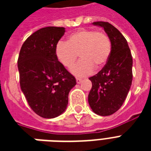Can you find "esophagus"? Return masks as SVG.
<instances>
[{"mask_svg": "<svg viewBox=\"0 0 151 151\" xmlns=\"http://www.w3.org/2000/svg\"><path fill=\"white\" fill-rule=\"evenodd\" d=\"M76 81H77V83H78V84H81V83L83 81V79H81V78H76Z\"/></svg>", "mask_w": 151, "mask_h": 151, "instance_id": "esophagus-1", "label": "esophagus"}]
</instances>
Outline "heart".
<instances>
[{"label":"heart","mask_w":151,"mask_h":151,"mask_svg":"<svg viewBox=\"0 0 151 151\" xmlns=\"http://www.w3.org/2000/svg\"><path fill=\"white\" fill-rule=\"evenodd\" d=\"M112 50L110 37L103 31L81 29L70 34L67 41H59L55 55L63 66L70 69L79 57L81 60L72 70L75 75L85 76L102 69L107 63Z\"/></svg>","instance_id":"heart-1"}]
</instances>
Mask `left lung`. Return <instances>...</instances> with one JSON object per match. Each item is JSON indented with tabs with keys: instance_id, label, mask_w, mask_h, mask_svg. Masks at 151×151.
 Masks as SVG:
<instances>
[{
	"instance_id": "obj_1",
	"label": "left lung",
	"mask_w": 151,
	"mask_h": 151,
	"mask_svg": "<svg viewBox=\"0 0 151 151\" xmlns=\"http://www.w3.org/2000/svg\"><path fill=\"white\" fill-rule=\"evenodd\" d=\"M92 24L103 27L110 37L112 50L105 66L89 78L92 87L88 103L96 114L109 116L119 110L129 93L132 81V57L126 39L117 28L107 22Z\"/></svg>"
}]
</instances>
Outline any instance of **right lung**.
Masks as SVG:
<instances>
[{
  "label": "right lung",
  "mask_w": 151,
  "mask_h": 151,
  "mask_svg": "<svg viewBox=\"0 0 151 151\" xmlns=\"http://www.w3.org/2000/svg\"><path fill=\"white\" fill-rule=\"evenodd\" d=\"M64 27H48L37 30L25 41L18 59L19 82L28 104L37 114L53 118L68 104L76 79L58 60L55 46Z\"/></svg>",
  "instance_id": "1"
}]
</instances>
